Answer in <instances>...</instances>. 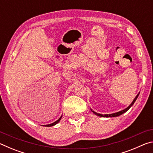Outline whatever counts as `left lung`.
I'll return each instance as SVG.
<instances>
[{"label": "left lung", "instance_id": "1", "mask_svg": "<svg viewBox=\"0 0 153 153\" xmlns=\"http://www.w3.org/2000/svg\"><path fill=\"white\" fill-rule=\"evenodd\" d=\"M139 94H140V93H138V94H137L136 98H134V100L132 101V102L131 103V105H129L128 107H127L126 108H125V109H123V110H122V111H119V112L115 113H112V114H106V115H102V114L97 113H96V112H94V111H92V112L94 113L95 114V115H98V116H100V117H117V116H120V115H122L123 113H126V111H128V110L129 109V108H130V107H131V106H132V105H134V103L135 102V101H136V99H137V98H138V97Z\"/></svg>", "mask_w": 153, "mask_h": 153}]
</instances>
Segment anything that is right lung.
<instances>
[{"label":"right lung","instance_id":"add662e5","mask_svg":"<svg viewBox=\"0 0 153 153\" xmlns=\"http://www.w3.org/2000/svg\"><path fill=\"white\" fill-rule=\"evenodd\" d=\"M62 117V116H61ZM61 117L58 120H56L55 122H54V123H51V124H48V125H44V126H46V127H51V126H55V125H56V123H58L59 122V121L61 120Z\"/></svg>","mask_w":153,"mask_h":153}]
</instances>
